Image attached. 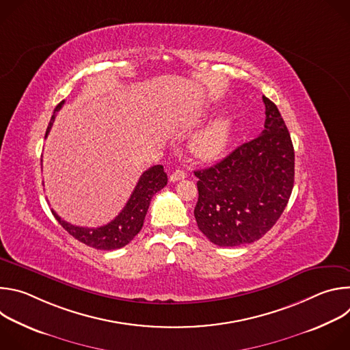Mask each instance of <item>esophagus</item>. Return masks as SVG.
Here are the masks:
<instances>
[{"instance_id":"esophagus-1","label":"esophagus","mask_w":350,"mask_h":350,"mask_svg":"<svg viewBox=\"0 0 350 350\" xmlns=\"http://www.w3.org/2000/svg\"><path fill=\"white\" fill-rule=\"evenodd\" d=\"M185 177H187V173H185V172H183V170H176V172H173V173L170 174V181H172V183H176V181L183 180V178H185Z\"/></svg>"}]
</instances>
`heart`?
Segmentation results:
<instances>
[{"label":"heart","mask_w":350,"mask_h":350,"mask_svg":"<svg viewBox=\"0 0 350 350\" xmlns=\"http://www.w3.org/2000/svg\"><path fill=\"white\" fill-rule=\"evenodd\" d=\"M232 134V122L230 118H221L199 134L193 142L195 154L202 159H215L220 157L230 144Z\"/></svg>","instance_id":"b5f03b06"}]
</instances>
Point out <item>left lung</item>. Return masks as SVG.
Here are the masks:
<instances>
[{"instance_id":"left-lung-1","label":"left lung","mask_w":350,"mask_h":350,"mask_svg":"<svg viewBox=\"0 0 350 350\" xmlns=\"http://www.w3.org/2000/svg\"><path fill=\"white\" fill-rule=\"evenodd\" d=\"M265 130L235 148L212 167L196 170L193 216L205 237L219 246L260 239L282 215L293 188L295 152L274 103L263 95Z\"/></svg>"}]
</instances>
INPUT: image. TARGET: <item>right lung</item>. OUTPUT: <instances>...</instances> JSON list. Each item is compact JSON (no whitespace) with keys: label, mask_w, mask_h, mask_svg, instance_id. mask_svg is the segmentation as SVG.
I'll return each instance as SVG.
<instances>
[{"label":"right lung","mask_w":350,"mask_h":350,"mask_svg":"<svg viewBox=\"0 0 350 350\" xmlns=\"http://www.w3.org/2000/svg\"><path fill=\"white\" fill-rule=\"evenodd\" d=\"M64 103L65 101L57 105L55 112H58L62 108ZM55 112L51 120H49L45 137L53 127V123L55 120ZM166 184L167 174L165 173L162 165L149 167L141 174L130 199L127 201L126 206L122 209V212L111 223L96 228L73 226L62 220L54 211L53 215L72 237L85 243L87 246L101 249V251H113V249L126 246L139 232L149 208V202H151L152 196L158 191H161Z\"/></svg>","instance_id":"1"}]
</instances>
